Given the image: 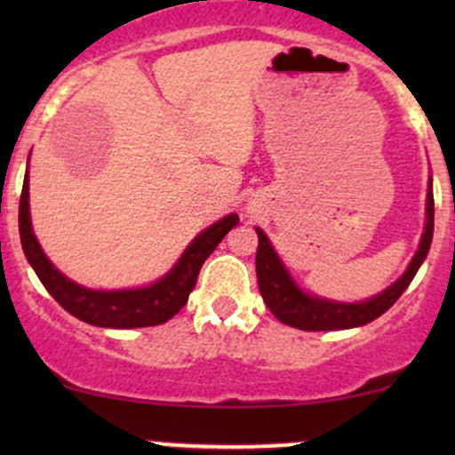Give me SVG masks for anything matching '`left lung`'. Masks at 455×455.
<instances>
[{
	"instance_id": "8db88e82",
	"label": "left lung",
	"mask_w": 455,
	"mask_h": 455,
	"mask_svg": "<svg viewBox=\"0 0 455 455\" xmlns=\"http://www.w3.org/2000/svg\"><path fill=\"white\" fill-rule=\"evenodd\" d=\"M426 231L421 235L419 248H417L415 257H412L411 265L406 267L402 278H398L394 284L387 286L383 293L368 301H359V304H342V301L323 299V297L307 295L291 274L286 271L278 254H275L274 245L269 243L267 235L260 228H257L259 235V248H257V278H259V291L263 295V301L267 304L278 321L284 325H291L295 329H304V331H331V329H351L362 327L365 323L379 318L383 312H387L400 295L404 293L406 286L415 278L417 269L421 267L424 259L427 257V250L432 243V231H435V195H432V180L430 190H427L426 201Z\"/></svg>"
}]
</instances>
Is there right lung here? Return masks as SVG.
<instances>
[{"mask_svg":"<svg viewBox=\"0 0 455 455\" xmlns=\"http://www.w3.org/2000/svg\"><path fill=\"white\" fill-rule=\"evenodd\" d=\"M237 222V213H231V216H224L222 220L198 233L186 248V252L181 254V259L177 260L175 267L154 284L126 291H93L68 280L60 269H55V265L46 259L43 248H40L38 239L31 231L28 175H25L19 203L20 243H23L25 257L44 284V289L53 295L57 304L66 312H70L72 316H76L78 321L111 329L162 325L169 318H173L186 306L188 295L195 289L198 271H201L205 259Z\"/></svg>","mask_w":455,"mask_h":455,"instance_id":"1","label":"right lung"}]
</instances>
